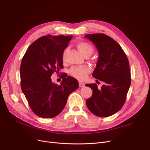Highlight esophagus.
<instances>
[{
    "label": "esophagus",
    "mask_w": 150,
    "mask_h": 150,
    "mask_svg": "<svg viewBox=\"0 0 150 150\" xmlns=\"http://www.w3.org/2000/svg\"><path fill=\"white\" fill-rule=\"evenodd\" d=\"M84 85H85L84 83H82V82H79V87H81V88L84 87Z\"/></svg>",
    "instance_id": "34e87169"
}]
</instances>
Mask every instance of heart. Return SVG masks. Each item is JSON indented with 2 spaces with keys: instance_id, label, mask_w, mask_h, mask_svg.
Wrapping results in <instances>:
<instances>
[{
  "instance_id": "heart-1",
  "label": "heart",
  "mask_w": 150,
  "mask_h": 150,
  "mask_svg": "<svg viewBox=\"0 0 150 150\" xmlns=\"http://www.w3.org/2000/svg\"><path fill=\"white\" fill-rule=\"evenodd\" d=\"M76 46L79 51L86 56H89L94 52V48L89 43L84 41H78L76 42ZM68 52V48H66L62 53V59L64 60ZM91 69L87 66H74L71 68L69 74L73 78L79 81H84L90 73Z\"/></svg>"
}]
</instances>
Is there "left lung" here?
<instances>
[{
	"mask_svg": "<svg viewBox=\"0 0 150 150\" xmlns=\"http://www.w3.org/2000/svg\"><path fill=\"white\" fill-rule=\"evenodd\" d=\"M94 44L99 52L93 76L104 84L98 89L96 83L87 84L93 95L86 100L89 110L99 117L115 114L123 106L131 84L129 61L116 41L102 33L85 35Z\"/></svg>",
	"mask_w": 150,
	"mask_h": 150,
	"instance_id": "1",
	"label": "left lung"
}]
</instances>
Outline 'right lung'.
<instances>
[{
	"label": "right lung",
	"mask_w": 150,
	"mask_h": 150,
	"mask_svg": "<svg viewBox=\"0 0 150 150\" xmlns=\"http://www.w3.org/2000/svg\"><path fill=\"white\" fill-rule=\"evenodd\" d=\"M72 35H52L39 38L27 49L20 68L21 86L30 109L37 116L51 118L64 108L68 96L78 89V81L62 73L60 85L51 76L63 69L62 53Z\"/></svg>",
	"instance_id": "1"
}]
</instances>
